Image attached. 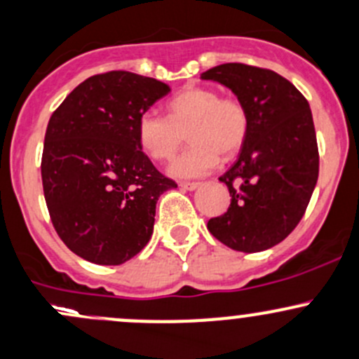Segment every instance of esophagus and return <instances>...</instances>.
<instances>
[{
    "instance_id": "obj_1",
    "label": "esophagus",
    "mask_w": 359,
    "mask_h": 359,
    "mask_svg": "<svg viewBox=\"0 0 359 359\" xmlns=\"http://www.w3.org/2000/svg\"><path fill=\"white\" fill-rule=\"evenodd\" d=\"M180 187L183 188V190H195V188L201 187V183H180Z\"/></svg>"
}]
</instances>
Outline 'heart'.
<instances>
[{
    "label": "heart",
    "instance_id": "b5f03b06",
    "mask_svg": "<svg viewBox=\"0 0 359 359\" xmlns=\"http://www.w3.org/2000/svg\"><path fill=\"white\" fill-rule=\"evenodd\" d=\"M250 130V116L241 101L222 97L212 88L188 87L168 102V116L144 111L137 118V141L154 161H168L188 134L190 147L169 164L178 180L205 176L219 157L232 158L243 148Z\"/></svg>",
    "mask_w": 359,
    "mask_h": 359
}]
</instances>
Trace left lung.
I'll list each match as a JSON object with an SVG mask.
<instances>
[{"label": "left lung", "instance_id": "8db88e82", "mask_svg": "<svg viewBox=\"0 0 359 359\" xmlns=\"http://www.w3.org/2000/svg\"><path fill=\"white\" fill-rule=\"evenodd\" d=\"M201 78L229 87L250 116L239 158L219 176L229 187L230 205L209 219L208 230L236 251H265L299 225L318 183L311 108L292 81L264 67L219 64Z\"/></svg>", "mask_w": 359, "mask_h": 359}]
</instances>
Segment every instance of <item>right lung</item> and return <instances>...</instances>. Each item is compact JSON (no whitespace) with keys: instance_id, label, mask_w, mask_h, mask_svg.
I'll return each instance as SVG.
<instances>
[{"instance_id":"obj_1","label":"right lung","mask_w":359,"mask_h":359,"mask_svg":"<svg viewBox=\"0 0 359 359\" xmlns=\"http://www.w3.org/2000/svg\"><path fill=\"white\" fill-rule=\"evenodd\" d=\"M171 92L155 78L109 71L81 81L52 113L41 181L62 243L83 260L120 265L154 233L155 205L178 184L137 141V118Z\"/></svg>"}]
</instances>
